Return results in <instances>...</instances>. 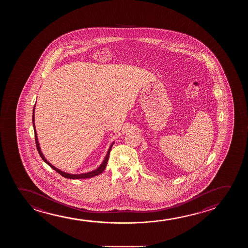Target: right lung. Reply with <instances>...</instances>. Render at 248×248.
I'll use <instances>...</instances> for the list:
<instances>
[{"label":"right lung","mask_w":248,"mask_h":248,"mask_svg":"<svg viewBox=\"0 0 248 248\" xmlns=\"http://www.w3.org/2000/svg\"><path fill=\"white\" fill-rule=\"evenodd\" d=\"M35 106H36V105H35ZM35 106H34V108H33L32 113L33 128H34V133H35V140H36V148H37V151L39 153L40 156H41V158H42L43 161L49 165L52 169H54L55 171H57L60 175L64 176L65 178H69V179H85V178H91V177H93V176H98V175H100V174L103 172V170H104L106 166H107V164H108L109 155H110L111 147H112V145L114 144V142H112V143L111 144V146H110L109 149H108V154L106 155L104 160L101 163V165H100L97 169L94 170H92V171H90V172L83 173V174H69V173L65 172V171H62L61 170H59L58 168H56V167H54V165H51L50 163L47 161V159L45 158L44 155H43V153L41 151V148H40L39 142H38V139H37V134H36V126H35V117H34V116H35V114H34Z\"/></svg>","instance_id":"1"}]
</instances>
